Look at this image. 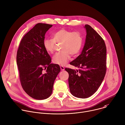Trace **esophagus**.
Returning <instances> with one entry per match:
<instances>
[{"label":"esophagus","mask_w":125,"mask_h":125,"mask_svg":"<svg viewBox=\"0 0 125 125\" xmlns=\"http://www.w3.org/2000/svg\"><path fill=\"white\" fill-rule=\"evenodd\" d=\"M60 68H61V70H62V71H63L64 70V67L62 65H60Z\"/></svg>","instance_id":"esophagus-1"}]
</instances>
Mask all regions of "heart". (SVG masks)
Wrapping results in <instances>:
<instances>
[{
  "mask_svg": "<svg viewBox=\"0 0 125 125\" xmlns=\"http://www.w3.org/2000/svg\"><path fill=\"white\" fill-rule=\"evenodd\" d=\"M53 39H45L43 45L46 52L53 53L56 43H62L61 53H56L53 57V62L58 64L64 65L70 60V55H77L83 45V39L78 31L72 32L65 29H61L52 35Z\"/></svg>",
  "mask_w": 125,
  "mask_h": 125,
  "instance_id": "heart-1",
  "label": "heart"
}]
</instances>
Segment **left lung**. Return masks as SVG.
I'll return each mask as SVG.
<instances>
[{"instance_id": "8db88e82", "label": "left lung", "mask_w": 125, "mask_h": 125, "mask_svg": "<svg viewBox=\"0 0 125 125\" xmlns=\"http://www.w3.org/2000/svg\"><path fill=\"white\" fill-rule=\"evenodd\" d=\"M84 28L86 35L81 54L70 64L79 70L65 68L68 73L71 93L79 98L92 95L101 84L106 70V46L102 38L88 24Z\"/></svg>"}]
</instances>
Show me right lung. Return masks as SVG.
<instances>
[{
    "label": "right lung",
    "mask_w": 125,
    "mask_h": 125,
    "mask_svg": "<svg viewBox=\"0 0 125 125\" xmlns=\"http://www.w3.org/2000/svg\"><path fill=\"white\" fill-rule=\"evenodd\" d=\"M52 26L37 24L23 37L17 52L21 86L29 96L37 100H44L51 95L61 71L59 65L51 63V59L43 45L45 33Z\"/></svg>",
    "instance_id": "obj_1"
}]
</instances>
